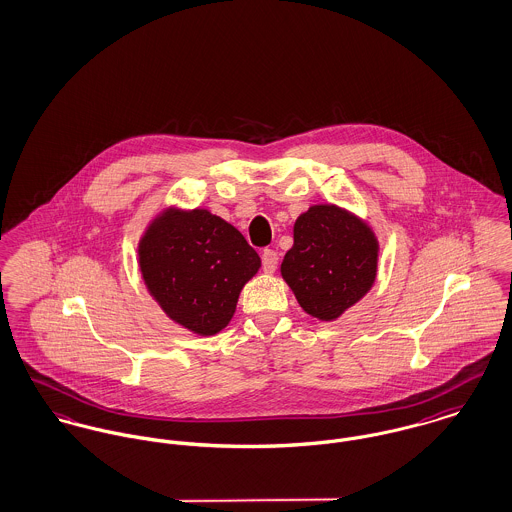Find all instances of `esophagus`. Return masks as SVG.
Segmentation results:
<instances>
[{
	"instance_id": "esophagus-1",
	"label": "esophagus",
	"mask_w": 512,
	"mask_h": 512,
	"mask_svg": "<svg viewBox=\"0 0 512 512\" xmlns=\"http://www.w3.org/2000/svg\"><path fill=\"white\" fill-rule=\"evenodd\" d=\"M262 268L266 274H274L278 268V254L274 250H264L262 252Z\"/></svg>"
}]
</instances>
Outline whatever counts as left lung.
Instances as JSON below:
<instances>
[{
	"mask_svg": "<svg viewBox=\"0 0 512 512\" xmlns=\"http://www.w3.org/2000/svg\"><path fill=\"white\" fill-rule=\"evenodd\" d=\"M377 262L379 240L366 219L317 203L297 217L279 272L301 309L330 323L370 293Z\"/></svg>",
	"mask_w": 512,
	"mask_h": 512,
	"instance_id": "obj_1",
	"label": "left lung"
}]
</instances>
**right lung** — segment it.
I'll use <instances>...</instances> for the list:
<instances>
[{"label": "right lung", "mask_w": 512, "mask_h": 512, "mask_svg": "<svg viewBox=\"0 0 512 512\" xmlns=\"http://www.w3.org/2000/svg\"><path fill=\"white\" fill-rule=\"evenodd\" d=\"M140 278L170 321L197 336L231 323L242 287L262 266L258 252L209 209L168 205L137 246Z\"/></svg>", "instance_id": "1"}]
</instances>
